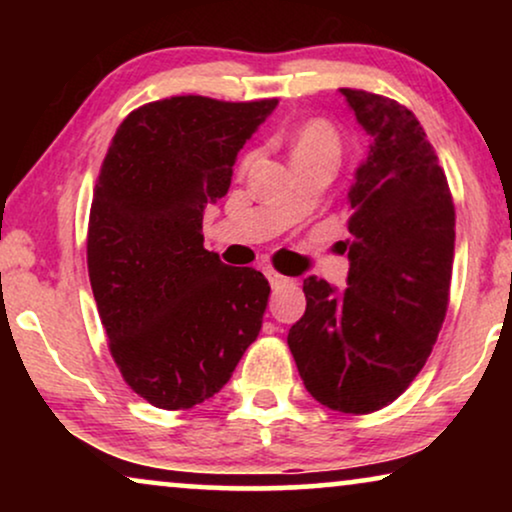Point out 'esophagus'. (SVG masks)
I'll return each instance as SVG.
<instances>
[{
	"instance_id": "esophagus-1",
	"label": "esophagus",
	"mask_w": 512,
	"mask_h": 512,
	"mask_svg": "<svg viewBox=\"0 0 512 512\" xmlns=\"http://www.w3.org/2000/svg\"><path fill=\"white\" fill-rule=\"evenodd\" d=\"M268 279H270L272 289H282V286H291L293 284V279L279 275V272H275V270H268Z\"/></svg>"
}]
</instances>
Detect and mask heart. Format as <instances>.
<instances>
[{
	"label": "heart",
	"mask_w": 512,
	"mask_h": 512,
	"mask_svg": "<svg viewBox=\"0 0 512 512\" xmlns=\"http://www.w3.org/2000/svg\"><path fill=\"white\" fill-rule=\"evenodd\" d=\"M340 135L331 123L324 118H310L291 137V153L293 163L300 160H314V158H328L338 163L340 158Z\"/></svg>",
	"instance_id": "heart-1"
}]
</instances>
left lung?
<instances>
[{"instance_id":"1","label":"left lung","mask_w":512,"mask_h":512,"mask_svg":"<svg viewBox=\"0 0 512 512\" xmlns=\"http://www.w3.org/2000/svg\"><path fill=\"white\" fill-rule=\"evenodd\" d=\"M370 151L349 188L347 289L307 277L289 349L326 408L368 415L424 368L450 303L454 202L417 116L368 90L340 88Z\"/></svg>"}]
</instances>
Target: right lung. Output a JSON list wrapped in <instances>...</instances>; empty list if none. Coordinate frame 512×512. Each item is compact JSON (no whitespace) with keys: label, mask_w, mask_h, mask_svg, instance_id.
Masks as SVG:
<instances>
[{"label":"right lung","mask_w":512,"mask_h":512,"mask_svg":"<svg viewBox=\"0 0 512 512\" xmlns=\"http://www.w3.org/2000/svg\"><path fill=\"white\" fill-rule=\"evenodd\" d=\"M277 100L177 95L118 125L88 221V275L128 387L188 410L230 380L258 338L270 284L205 249L202 214L230 188L237 151Z\"/></svg>","instance_id":"add662e5"}]
</instances>
